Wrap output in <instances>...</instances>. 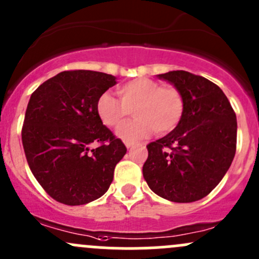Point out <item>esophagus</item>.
<instances>
[{
	"label": "esophagus",
	"instance_id": "1",
	"mask_svg": "<svg viewBox=\"0 0 259 259\" xmlns=\"http://www.w3.org/2000/svg\"><path fill=\"white\" fill-rule=\"evenodd\" d=\"M124 145H126V147L130 149V148H132L133 146H135V143H133V142H124Z\"/></svg>",
	"mask_w": 259,
	"mask_h": 259
}]
</instances>
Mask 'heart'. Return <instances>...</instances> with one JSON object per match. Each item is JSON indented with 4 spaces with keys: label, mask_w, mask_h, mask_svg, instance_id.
Returning <instances> with one entry per match:
<instances>
[{
    "label": "heart",
    "mask_w": 259,
    "mask_h": 259,
    "mask_svg": "<svg viewBox=\"0 0 259 259\" xmlns=\"http://www.w3.org/2000/svg\"><path fill=\"white\" fill-rule=\"evenodd\" d=\"M119 100L105 92L96 102V111L103 124L116 128L130 116L136 117L117 130L124 142L148 137L156 131L163 136L177 128L185 113V100L175 86H161L148 78H137L117 87Z\"/></svg>",
    "instance_id": "heart-1"
}]
</instances>
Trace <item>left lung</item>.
Listing matches in <instances>:
<instances>
[{
  "mask_svg": "<svg viewBox=\"0 0 259 259\" xmlns=\"http://www.w3.org/2000/svg\"><path fill=\"white\" fill-rule=\"evenodd\" d=\"M183 96L177 128L147 146L143 177L159 197L189 203L206 197L225 177L236 154L237 118L223 91L187 71L158 74Z\"/></svg>",
  "mask_w": 259,
  "mask_h": 259,
  "instance_id": "8db88e82",
  "label": "left lung"
}]
</instances>
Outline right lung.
Listing matches in <instances>:
<instances>
[{
  "mask_svg": "<svg viewBox=\"0 0 259 259\" xmlns=\"http://www.w3.org/2000/svg\"><path fill=\"white\" fill-rule=\"evenodd\" d=\"M116 83L103 72L63 71L31 95L23 149L37 182L60 203L79 206L103 196L126 154L96 111L98 97ZM93 142L100 146L91 149Z\"/></svg>",
  "mask_w": 259,
  "mask_h": 259,
  "instance_id": "right-lung-1",
  "label": "right lung"
}]
</instances>
